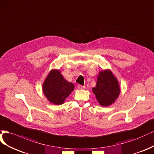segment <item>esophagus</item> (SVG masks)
Wrapping results in <instances>:
<instances>
[{
	"label": "esophagus",
	"mask_w": 154,
	"mask_h": 154,
	"mask_svg": "<svg viewBox=\"0 0 154 154\" xmlns=\"http://www.w3.org/2000/svg\"><path fill=\"white\" fill-rule=\"evenodd\" d=\"M77 88L79 90H83V89L85 88V86H82V85H78Z\"/></svg>",
	"instance_id": "34e87169"
}]
</instances>
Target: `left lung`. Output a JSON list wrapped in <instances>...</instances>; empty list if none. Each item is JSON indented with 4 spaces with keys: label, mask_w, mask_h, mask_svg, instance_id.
Instances as JSON below:
<instances>
[{
    "label": "left lung",
    "mask_w": 154,
    "mask_h": 154,
    "mask_svg": "<svg viewBox=\"0 0 154 154\" xmlns=\"http://www.w3.org/2000/svg\"><path fill=\"white\" fill-rule=\"evenodd\" d=\"M92 91L99 104L107 107L115 102L120 93V87L117 78L107 69L99 72L96 86L93 88Z\"/></svg>",
    "instance_id": "1"
}]
</instances>
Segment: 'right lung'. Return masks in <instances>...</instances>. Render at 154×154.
I'll list each match as a JSON object with an SVG mask.
<instances>
[{"instance_id": "right-lung-1", "label": "right lung", "mask_w": 154, "mask_h": 154, "mask_svg": "<svg viewBox=\"0 0 154 154\" xmlns=\"http://www.w3.org/2000/svg\"><path fill=\"white\" fill-rule=\"evenodd\" d=\"M74 84L68 82L59 70L53 69L43 83V92L47 100L55 105H61L74 90Z\"/></svg>"}]
</instances>
